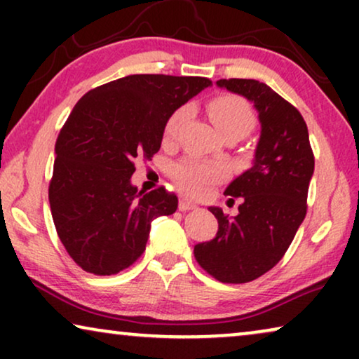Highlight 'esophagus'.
I'll return each mask as SVG.
<instances>
[{
	"mask_svg": "<svg viewBox=\"0 0 359 359\" xmlns=\"http://www.w3.org/2000/svg\"><path fill=\"white\" fill-rule=\"evenodd\" d=\"M198 205H196L193 201L188 199V198H181L180 199V210H191V209H196Z\"/></svg>",
	"mask_w": 359,
	"mask_h": 359,
	"instance_id": "obj_1",
	"label": "esophagus"
}]
</instances>
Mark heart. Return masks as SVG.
<instances>
[{
  "instance_id": "heart-1",
  "label": "heart",
  "mask_w": 359,
  "mask_h": 359,
  "mask_svg": "<svg viewBox=\"0 0 359 359\" xmlns=\"http://www.w3.org/2000/svg\"><path fill=\"white\" fill-rule=\"evenodd\" d=\"M209 116L224 137L229 134L247 135L255 127L257 117L247 100L235 95H222L209 102ZM189 117V107L175 111L165 126V139L175 140ZM227 176V168L219 163H205L196 158H183L171 166V178L186 193L193 196L208 194L209 188Z\"/></svg>"
}]
</instances>
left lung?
Segmentation results:
<instances>
[{
	"mask_svg": "<svg viewBox=\"0 0 359 359\" xmlns=\"http://www.w3.org/2000/svg\"><path fill=\"white\" fill-rule=\"evenodd\" d=\"M217 86L253 102L262 135L252 168L225 189L243 199L238 214L230 219L209 208L219 230L210 242L196 245L194 258L217 281L242 284L263 276L287 252L307 212L313 151L301 112L268 85L229 78Z\"/></svg>",
	"mask_w": 359,
	"mask_h": 359,
	"instance_id": "left-lung-1",
	"label": "left lung"
}]
</instances>
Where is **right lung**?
Segmentation results:
<instances>
[{"label": "right lung", "instance_id": "add662e5", "mask_svg": "<svg viewBox=\"0 0 359 359\" xmlns=\"http://www.w3.org/2000/svg\"><path fill=\"white\" fill-rule=\"evenodd\" d=\"M212 85L203 76L129 75L88 91L55 142L48 203L58 238L81 269L111 276L145 252L151 220L178 198L165 188L139 193L137 156L160 150L171 114Z\"/></svg>", "mask_w": 359, "mask_h": 359}]
</instances>
